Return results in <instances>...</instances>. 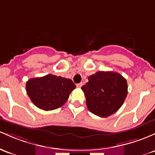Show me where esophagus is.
Masks as SVG:
<instances>
[{"instance_id": "1", "label": "esophagus", "mask_w": 155, "mask_h": 155, "mask_svg": "<svg viewBox=\"0 0 155 155\" xmlns=\"http://www.w3.org/2000/svg\"><path fill=\"white\" fill-rule=\"evenodd\" d=\"M82 83H79V84H76V87H77L78 88H80V87H81V86H82Z\"/></svg>"}]
</instances>
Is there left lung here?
Masks as SVG:
<instances>
[{
	"instance_id": "8db88e82",
	"label": "left lung",
	"mask_w": 155,
	"mask_h": 155,
	"mask_svg": "<svg viewBox=\"0 0 155 155\" xmlns=\"http://www.w3.org/2000/svg\"><path fill=\"white\" fill-rule=\"evenodd\" d=\"M125 78L113 71H98L88 77L81 87L88 110L94 115L107 118L116 113L128 93Z\"/></svg>"
}]
</instances>
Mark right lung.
I'll list each match as a JSON object with an SVG mask.
<instances>
[{
  "mask_svg": "<svg viewBox=\"0 0 155 155\" xmlns=\"http://www.w3.org/2000/svg\"><path fill=\"white\" fill-rule=\"evenodd\" d=\"M75 88L76 84L71 79L52 74L28 79L25 85L34 104L46 111L64 105Z\"/></svg>",
  "mask_w": 155,
  "mask_h": 155,
  "instance_id": "obj_1",
  "label": "right lung"
}]
</instances>
